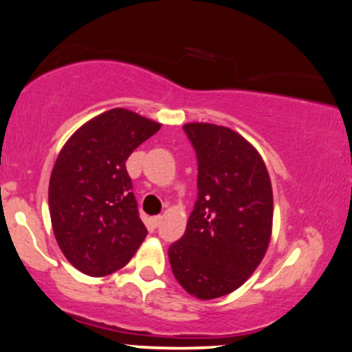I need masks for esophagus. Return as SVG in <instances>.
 <instances>
[{
	"label": "esophagus",
	"mask_w": 352,
	"mask_h": 352,
	"mask_svg": "<svg viewBox=\"0 0 352 352\" xmlns=\"http://www.w3.org/2000/svg\"><path fill=\"white\" fill-rule=\"evenodd\" d=\"M161 221H162V217H161V215L151 217V219H150V225H151L153 228H157V226L161 225Z\"/></svg>",
	"instance_id": "1"
}]
</instances>
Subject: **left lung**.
<instances>
[{
    "label": "left lung",
    "mask_w": 352,
    "mask_h": 352,
    "mask_svg": "<svg viewBox=\"0 0 352 352\" xmlns=\"http://www.w3.org/2000/svg\"><path fill=\"white\" fill-rule=\"evenodd\" d=\"M197 157V199L170 268L190 295L219 298L244 284L268 249L273 188L258 151L231 129L183 126Z\"/></svg>",
    "instance_id": "obj_1"
}]
</instances>
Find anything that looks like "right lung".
<instances>
[{"instance_id":"add662e5","label":"right lung","mask_w":352,"mask_h":352,"mask_svg":"<svg viewBox=\"0 0 352 352\" xmlns=\"http://www.w3.org/2000/svg\"><path fill=\"white\" fill-rule=\"evenodd\" d=\"M160 129L137 113L113 108L63 145L49 182V212L58 247L81 273H115L148 234L126 161Z\"/></svg>"}]
</instances>
